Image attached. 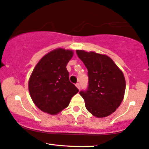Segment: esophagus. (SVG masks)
I'll return each instance as SVG.
<instances>
[{"label":"esophagus","mask_w":149,"mask_h":149,"mask_svg":"<svg viewBox=\"0 0 149 149\" xmlns=\"http://www.w3.org/2000/svg\"><path fill=\"white\" fill-rule=\"evenodd\" d=\"M76 86H77V87L78 89H80L81 86H80V84L79 83H77L76 84Z\"/></svg>","instance_id":"obj_1"}]
</instances>
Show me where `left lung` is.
I'll return each mask as SVG.
<instances>
[{
  "instance_id": "8db88e82",
  "label": "left lung",
  "mask_w": 149,
  "mask_h": 149,
  "mask_svg": "<svg viewBox=\"0 0 149 149\" xmlns=\"http://www.w3.org/2000/svg\"><path fill=\"white\" fill-rule=\"evenodd\" d=\"M76 52L88 69V88L79 92L86 109L97 117L108 116L124 98L126 81L123 72L106 55L84 50Z\"/></svg>"
}]
</instances>
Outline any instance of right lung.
Here are the masks:
<instances>
[{
    "label": "right lung",
    "instance_id": "add662e5",
    "mask_svg": "<svg viewBox=\"0 0 149 149\" xmlns=\"http://www.w3.org/2000/svg\"><path fill=\"white\" fill-rule=\"evenodd\" d=\"M71 50L59 48L47 53L34 68L28 86L31 98L42 111L55 115L69 105L79 89L69 80L66 65Z\"/></svg>",
    "mask_w": 149,
    "mask_h": 149
}]
</instances>
